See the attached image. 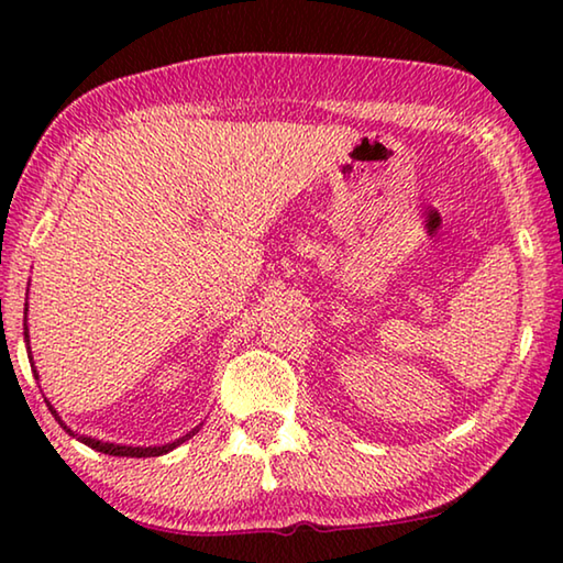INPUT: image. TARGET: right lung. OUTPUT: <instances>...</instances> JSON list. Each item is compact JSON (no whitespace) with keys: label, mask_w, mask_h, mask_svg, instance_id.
Returning <instances> with one entry per match:
<instances>
[{"label":"right lung","mask_w":563,"mask_h":563,"mask_svg":"<svg viewBox=\"0 0 563 563\" xmlns=\"http://www.w3.org/2000/svg\"><path fill=\"white\" fill-rule=\"evenodd\" d=\"M26 318V316H24ZM24 330H26V322H24ZM24 338H26V332H24ZM30 362H32V352H30ZM34 377H36V369H34ZM49 405V402H46ZM49 409H52V415L59 419V415L54 412V407L49 405ZM59 424L64 427L66 432H69L71 437H76L69 427H66L62 419H59ZM196 432V430H194ZM190 432V434H194ZM190 434H186V437H180V440H176V442H170V444H164V446H121V444H111V442H99V440H91V437H79V440L87 444V446H91V450H97V452H103V454H111V456H161V454H166V452H170L174 450V446H178L180 442H186Z\"/></svg>","instance_id":"right-lung-1"}]
</instances>
